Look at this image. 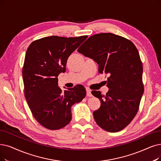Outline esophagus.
<instances>
[{
    "label": "esophagus",
    "mask_w": 161,
    "mask_h": 161,
    "mask_svg": "<svg viewBox=\"0 0 161 161\" xmlns=\"http://www.w3.org/2000/svg\"><path fill=\"white\" fill-rule=\"evenodd\" d=\"M86 96H88V97H91L92 94H91V91L89 88H86Z\"/></svg>",
    "instance_id": "1"
}]
</instances>
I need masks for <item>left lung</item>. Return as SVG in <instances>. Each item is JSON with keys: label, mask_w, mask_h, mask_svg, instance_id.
Wrapping results in <instances>:
<instances>
[{"label": "left lung", "mask_w": 161, "mask_h": 161, "mask_svg": "<svg viewBox=\"0 0 161 161\" xmlns=\"http://www.w3.org/2000/svg\"><path fill=\"white\" fill-rule=\"evenodd\" d=\"M78 52L97 63L99 73L109 75L106 95L92 91L101 104L93 112L96 124L109 132L124 129L137 114L144 92L143 65L137 49L123 37L102 33L90 37Z\"/></svg>", "instance_id": "obj_1"}]
</instances>
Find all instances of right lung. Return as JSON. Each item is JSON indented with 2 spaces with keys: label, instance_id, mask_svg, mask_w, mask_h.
Masks as SVG:
<instances>
[{
  "label": "right lung",
  "instance_id": "add662e5",
  "mask_svg": "<svg viewBox=\"0 0 161 161\" xmlns=\"http://www.w3.org/2000/svg\"><path fill=\"white\" fill-rule=\"evenodd\" d=\"M87 37H43L26 51L22 69L25 98L35 119L47 129L66 126L72 118L70 108L85 97L80 85L63 91L57 76L65 72L69 57Z\"/></svg>",
  "mask_w": 161,
  "mask_h": 161
}]
</instances>
